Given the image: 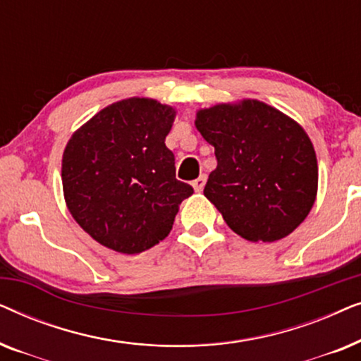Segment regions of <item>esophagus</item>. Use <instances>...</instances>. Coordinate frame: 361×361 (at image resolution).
<instances>
[{
    "label": "esophagus",
    "mask_w": 361,
    "mask_h": 361,
    "mask_svg": "<svg viewBox=\"0 0 361 361\" xmlns=\"http://www.w3.org/2000/svg\"><path fill=\"white\" fill-rule=\"evenodd\" d=\"M205 182H207V176L202 174L200 177H197L195 180H192V187H194L195 192H202L205 187Z\"/></svg>",
    "instance_id": "obj_1"
}]
</instances>
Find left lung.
Masks as SVG:
<instances>
[{
    "label": "left lung",
    "mask_w": 361,
    "mask_h": 361,
    "mask_svg": "<svg viewBox=\"0 0 361 361\" xmlns=\"http://www.w3.org/2000/svg\"><path fill=\"white\" fill-rule=\"evenodd\" d=\"M195 126L216 157L204 195L226 225L250 241L293 233L312 209L319 180L302 126L258 100L199 110Z\"/></svg>",
    "instance_id": "left-lung-1"
}]
</instances>
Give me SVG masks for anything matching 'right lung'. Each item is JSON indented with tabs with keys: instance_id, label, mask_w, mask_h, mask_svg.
Returning a JSON list of instances; mask_svg holds the SVG:
<instances>
[{
	"instance_id": "add662e5",
	"label": "right lung",
	"mask_w": 361,
	"mask_h": 361,
	"mask_svg": "<svg viewBox=\"0 0 361 361\" xmlns=\"http://www.w3.org/2000/svg\"><path fill=\"white\" fill-rule=\"evenodd\" d=\"M176 110L126 98L98 111L68 140L62 187L73 219L93 240L136 255L164 240L180 202L194 194L176 179L166 146Z\"/></svg>"
}]
</instances>
